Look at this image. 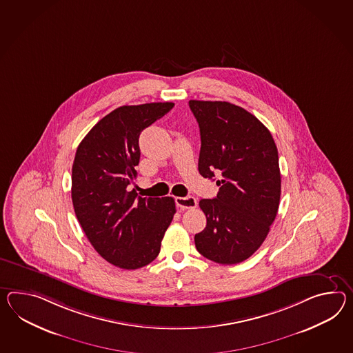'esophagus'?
<instances>
[{
	"instance_id": "34e87169",
	"label": "esophagus",
	"mask_w": 353,
	"mask_h": 353,
	"mask_svg": "<svg viewBox=\"0 0 353 353\" xmlns=\"http://www.w3.org/2000/svg\"><path fill=\"white\" fill-rule=\"evenodd\" d=\"M176 205L181 209H194L198 205L196 199L192 196H186V198H176Z\"/></svg>"
}]
</instances>
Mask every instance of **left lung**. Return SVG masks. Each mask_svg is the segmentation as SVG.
I'll use <instances>...</instances> for the list:
<instances>
[{"label": "left lung", "mask_w": 353, "mask_h": 353, "mask_svg": "<svg viewBox=\"0 0 353 353\" xmlns=\"http://www.w3.org/2000/svg\"><path fill=\"white\" fill-rule=\"evenodd\" d=\"M189 105L200 129L199 172L219 176L216 196L199 203L207 227L195 234V246L214 263L237 264L261 246L278 213V150L270 131L242 107L219 101Z\"/></svg>", "instance_id": "left-lung-1"}]
</instances>
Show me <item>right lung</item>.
<instances>
[{"mask_svg": "<svg viewBox=\"0 0 353 353\" xmlns=\"http://www.w3.org/2000/svg\"><path fill=\"white\" fill-rule=\"evenodd\" d=\"M174 103L122 105L86 134L72 164L71 199L79 223L95 251L121 269H139L161 251L176 213L174 200L141 198L128 186L137 179L143 130Z\"/></svg>", "mask_w": 353, "mask_h": 353, "instance_id": "1", "label": "right lung"}]
</instances>
